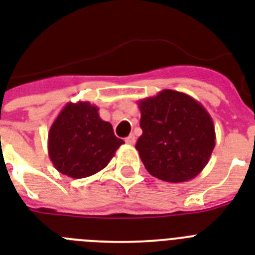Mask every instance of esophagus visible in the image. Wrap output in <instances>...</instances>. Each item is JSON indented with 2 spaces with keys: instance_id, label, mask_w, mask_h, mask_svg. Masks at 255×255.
Segmentation results:
<instances>
[{
  "instance_id": "1",
  "label": "esophagus",
  "mask_w": 255,
  "mask_h": 255,
  "mask_svg": "<svg viewBox=\"0 0 255 255\" xmlns=\"http://www.w3.org/2000/svg\"><path fill=\"white\" fill-rule=\"evenodd\" d=\"M126 142H127L128 145H133L134 142H136V137H134V134H129V136L126 138Z\"/></svg>"
}]
</instances>
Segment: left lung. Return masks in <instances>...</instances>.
Wrapping results in <instances>:
<instances>
[{"mask_svg":"<svg viewBox=\"0 0 255 255\" xmlns=\"http://www.w3.org/2000/svg\"><path fill=\"white\" fill-rule=\"evenodd\" d=\"M142 134L136 142L149 174L161 181H190L204 169L215 148V126L202 103L165 89L138 101Z\"/></svg>","mask_w":255,"mask_h":255,"instance_id":"8db88e82","label":"left lung"}]
</instances>
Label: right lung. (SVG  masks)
<instances>
[{
	"label": "right lung",
	"instance_id": "right-lung-1",
	"mask_svg": "<svg viewBox=\"0 0 255 255\" xmlns=\"http://www.w3.org/2000/svg\"><path fill=\"white\" fill-rule=\"evenodd\" d=\"M98 107L69 102L49 128L48 154L53 166L70 178H86L107 166L124 144L113 126L101 119Z\"/></svg>",
	"mask_w": 255,
	"mask_h": 255
}]
</instances>
